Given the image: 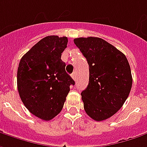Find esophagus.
<instances>
[{
    "label": "esophagus",
    "instance_id": "34e87169",
    "mask_svg": "<svg viewBox=\"0 0 147 147\" xmlns=\"http://www.w3.org/2000/svg\"><path fill=\"white\" fill-rule=\"evenodd\" d=\"M71 77H72V79H73L74 80H76V72H73V73L71 74Z\"/></svg>",
    "mask_w": 147,
    "mask_h": 147
}]
</instances>
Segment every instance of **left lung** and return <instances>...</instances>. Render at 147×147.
I'll return each mask as SVG.
<instances>
[{
    "mask_svg": "<svg viewBox=\"0 0 147 147\" xmlns=\"http://www.w3.org/2000/svg\"><path fill=\"white\" fill-rule=\"evenodd\" d=\"M74 42L89 64V85L81 92L85 111L95 121L105 120L122 108L129 95L130 65L122 52L100 38H77Z\"/></svg>",
    "mask_w": 147,
    "mask_h": 147,
    "instance_id": "8db88e82",
    "label": "left lung"
}]
</instances>
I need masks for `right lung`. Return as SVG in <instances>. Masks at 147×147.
I'll return each instance as SVG.
<instances>
[{
    "label": "right lung",
    "mask_w": 147,
    "mask_h": 147,
    "mask_svg": "<svg viewBox=\"0 0 147 147\" xmlns=\"http://www.w3.org/2000/svg\"><path fill=\"white\" fill-rule=\"evenodd\" d=\"M67 37L47 36L24 55L17 71V87L23 104L38 118L49 121L61 111L73 79L61 61Z\"/></svg>",
    "instance_id": "1"
}]
</instances>
